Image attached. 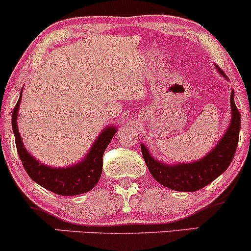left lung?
Returning <instances> with one entry per match:
<instances>
[{"label":"left lung","instance_id":"left-lung-1","mask_svg":"<svg viewBox=\"0 0 251 251\" xmlns=\"http://www.w3.org/2000/svg\"><path fill=\"white\" fill-rule=\"evenodd\" d=\"M216 70L228 80L219 66H216ZM230 110L231 120L227 131L210 152L196 161L165 164L152 156L149 149L141 144L144 160L152 176L162 186L176 192H196L219 177L234 159L241 129V116L235 105L234 90L230 95Z\"/></svg>","mask_w":251,"mask_h":251}]
</instances>
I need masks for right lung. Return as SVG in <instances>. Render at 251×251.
<instances>
[{
  "mask_svg": "<svg viewBox=\"0 0 251 251\" xmlns=\"http://www.w3.org/2000/svg\"><path fill=\"white\" fill-rule=\"evenodd\" d=\"M22 99V90L20 98L15 105L11 116V124L16 143L17 153L22 161L24 170L36 183L48 191L63 196H74L90 192L98 183L102 172V154L116 134V126H107L96 138L87 154L76 164L66 167H52L38 161L24 147L17 127V114Z\"/></svg>",
  "mask_w": 251,
  "mask_h": 251,
  "instance_id": "right-lung-1",
  "label": "right lung"
}]
</instances>
